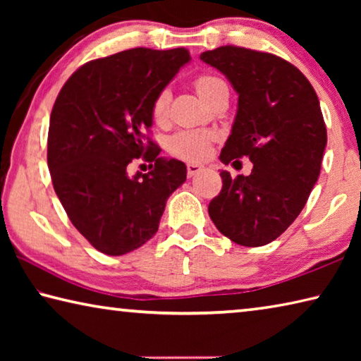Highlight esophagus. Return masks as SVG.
<instances>
[{
  "label": "esophagus",
  "instance_id": "esophagus-1",
  "mask_svg": "<svg viewBox=\"0 0 361 361\" xmlns=\"http://www.w3.org/2000/svg\"><path fill=\"white\" fill-rule=\"evenodd\" d=\"M204 166H200V164H188V176L189 178H192V176L197 175L199 172H202Z\"/></svg>",
  "mask_w": 361,
  "mask_h": 361
}]
</instances>
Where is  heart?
<instances>
[{
	"instance_id": "1",
	"label": "heart",
	"mask_w": 361,
	"mask_h": 361,
	"mask_svg": "<svg viewBox=\"0 0 361 361\" xmlns=\"http://www.w3.org/2000/svg\"><path fill=\"white\" fill-rule=\"evenodd\" d=\"M224 84L221 79L212 75L199 76L195 81V89L200 94L204 100H207L213 90L218 85ZM169 105H170V90L162 89L161 92L156 95L154 102H152L151 113L152 119L156 122H164L169 116ZM212 133L209 132H197V130H180L176 132L173 137L169 140V149L173 152L175 156L189 159V161H199L207 156V152L210 149L212 143Z\"/></svg>"
}]
</instances>
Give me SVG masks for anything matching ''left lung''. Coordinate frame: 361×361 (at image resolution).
I'll use <instances>...</instances> for the list:
<instances>
[{
    "mask_svg": "<svg viewBox=\"0 0 361 361\" xmlns=\"http://www.w3.org/2000/svg\"><path fill=\"white\" fill-rule=\"evenodd\" d=\"M200 60L229 79L237 114L219 161L243 156L248 176L231 178L209 205L218 231L243 247L271 243L288 229L320 175L326 127L312 84L295 65L267 52L221 46Z\"/></svg>",
    "mask_w": 361,
    "mask_h": 361,
    "instance_id": "left-lung-1",
    "label": "left lung"
}]
</instances>
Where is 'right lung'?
Returning a JSON list of instances; mask_svg holds the SVG:
<instances>
[{"label": "right lung", "instance_id": "right-lung-1", "mask_svg": "<svg viewBox=\"0 0 361 361\" xmlns=\"http://www.w3.org/2000/svg\"><path fill=\"white\" fill-rule=\"evenodd\" d=\"M191 57L185 47H135L82 65L60 90L51 113L47 166L73 226L99 252L121 256L157 232L166 202L186 181L185 162L159 157L146 137L156 95ZM142 157L148 174L130 178Z\"/></svg>", "mask_w": 361, "mask_h": 361}]
</instances>
